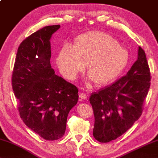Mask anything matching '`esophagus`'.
<instances>
[{
  "mask_svg": "<svg viewBox=\"0 0 158 158\" xmlns=\"http://www.w3.org/2000/svg\"><path fill=\"white\" fill-rule=\"evenodd\" d=\"M79 97H80V98H81V99H86L87 98V94L85 93H80L79 94Z\"/></svg>",
  "mask_w": 158,
  "mask_h": 158,
  "instance_id": "34e87169",
  "label": "esophagus"
}]
</instances>
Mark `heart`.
Returning a JSON list of instances; mask_svg holds the SVG:
<instances>
[{
	"label": "heart",
	"instance_id": "heart-1",
	"mask_svg": "<svg viewBox=\"0 0 158 158\" xmlns=\"http://www.w3.org/2000/svg\"><path fill=\"white\" fill-rule=\"evenodd\" d=\"M125 48L108 34L92 31L77 36L72 48L64 46L56 56L60 72L68 80H74L87 63L89 78L96 85L110 83L121 73L128 63Z\"/></svg>",
	"mask_w": 158,
	"mask_h": 158
}]
</instances>
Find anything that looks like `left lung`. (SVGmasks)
Wrapping results in <instances>:
<instances>
[{
    "mask_svg": "<svg viewBox=\"0 0 158 158\" xmlns=\"http://www.w3.org/2000/svg\"><path fill=\"white\" fill-rule=\"evenodd\" d=\"M150 73L146 56L138 47V59L125 76L93 93V136L101 143L115 140L126 133L142 114L150 88Z\"/></svg>",
    "mask_w": 158,
    "mask_h": 158,
    "instance_id": "left-lung-1",
    "label": "left lung"
}]
</instances>
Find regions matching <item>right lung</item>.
Wrapping results in <instances>:
<instances>
[{"label": "right lung", "instance_id": "1", "mask_svg": "<svg viewBox=\"0 0 158 158\" xmlns=\"http://www.w3.org/2000/svg\"><path fill=\"white\" fill-rule=\"evenodd\" d=\"M60 27H44L23 41L12 76L22 120L48 140L64 135L68 115L79 97L77 87L56 75L51 65L50 40Z\"/></svg>", "mask_w": 158, "mask_h": 158}]
</instances>
